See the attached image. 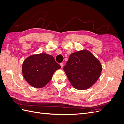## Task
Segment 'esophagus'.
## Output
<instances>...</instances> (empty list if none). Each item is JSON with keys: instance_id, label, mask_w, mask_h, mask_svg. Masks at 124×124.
I'll return each mask as SVG.
<instances>
[{"instance_id": "obj_1", "label": "esophagus", "mask_w": 124, "mask_h": 124, "mask_svg": "<svg viewBox=\"0 0 124 124\" xmlns=\"http://www.w3.org/2000/svg\"><path fill=\"white\" fill-rule=\"evenodd\" d=\"M60 65H61L62 68H63V63L62 62H61V63H60Z\"/></svg>"}]
</instances>
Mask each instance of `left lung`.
Here are the masks:
<instances>
[{"instance_id": "8db88e82", "label": "left lung", "mask_w": 124, "mask_h": 124, "mask_svg": "<svg viewBox=\"0 0 124 124\" xmlns=\"http://www.w3.org/2000/svg\"><path fill=\"white\" fill-rule=\"evenodd\" d=\"M63 69L75 88L84 90L96 83L101 75L102 67L94 55L84 50L71 54Z\"/></svg>"}]
</instances>
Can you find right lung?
<instances>
[{
    "mask_svg": "<svg viewBox=\"0 0 124 124\" xmlns=\"http://www.w3.org/2000/svg\"><path fill=\"white\" fill-rule=\"evenodd\" d=\"M61 66L53 56L45 53L35 54L26 58L22 66L25 80L33 87L42 88L49 82L56 70Z\"/></svg>",
    "mask_w": 124,
    "mask_h": 124,
    "instance_id": "add662e5",
    "label": "right lung"
}]
</instances>
